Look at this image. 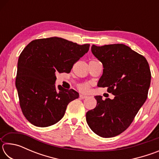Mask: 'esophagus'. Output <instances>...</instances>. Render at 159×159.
I'll use <instances>...</instances> for the list:
<instances>
[{
    "label": "esophagus",
    "instance_id": "1",
    "mask_svg": "<svg viewBox=\"0 0 159 159\" xmlns=\"http://www.w3.org/2000/svg\"><path fill=\"white\" fill-rule=\"evenodd\" d=\"M80 98H81V99H85V98H87V96L86 95H80Z\"/></svg>",
    "mask_w": 159,
    "mask_h": 159
}]
</instances>
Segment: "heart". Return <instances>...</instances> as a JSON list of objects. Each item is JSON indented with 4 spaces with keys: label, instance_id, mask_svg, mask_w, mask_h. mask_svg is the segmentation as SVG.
Wrapping results in <instances>:
<instances>
[{
    "label": "heart",
    "instance_id": "1",
    "mask_svg": "<svg viewBox=\"0 0 159 159\" xmlns=\"http://www.w3.org/2000/svg\"><path fill=\"white\" fill-rule=\"evenodd\" d=\"M90 88V85L88 83H83L79 86V90L82 92H87Z\"/></svg>",
    "mask_w": 159,
    "mask_h": 159
}]
</instances>
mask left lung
Returning a JSON list of instances; mask_svg holds the SVG:
<instances>
[{"mask_svg":"<svg viewBox=\"0 0 159 159\" xmlns=\"http://www.w3.org/2000/svg\"><path fill=\"white\" fill-rule=\"evenodd\" d=\"M92 52L103 64L99 87H107L114 99L95 96L97 106L86 113L91 130L102 138L124 132L147 98L151 71L146 58L124 44L93 45Z\"/></svg>","mask_w":159,"mask_h":159,"instance_id":"obj_1","label":"left lung"}]
</instances>
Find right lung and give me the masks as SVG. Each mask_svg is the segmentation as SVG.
Wrapping results in <instances>:
<instances>
[{
    "label": "right lung",
    "mask_w": 159,
    "mask_h": 159,
    "mask_svg": "<svg viewBox=\"0 0 159 159\" xmlns=\"http://www.w3.org/2000/svg\"><path fill=\"white\" fill-rule=\"evenodd\" d=\"M58 37L36 39L26 45L17 63L15 85L24 116L38 127L55 124L69 102L79 98L73 89L55 87V74L70 73L74 64L89 50Z\"/></svg>",
    "instance_id": "1"
}]
</instances>
